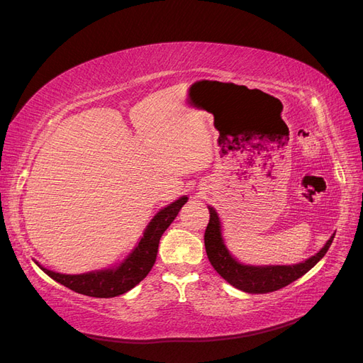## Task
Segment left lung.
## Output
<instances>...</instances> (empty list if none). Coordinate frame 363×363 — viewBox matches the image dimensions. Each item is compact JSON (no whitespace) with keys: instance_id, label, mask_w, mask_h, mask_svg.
<instances>
[{"instance_id":"obj_1","label":"left lung","mask_w":363,"mask_h":363,"mask_svg":"<svg viewBox=\"0 0 363 363\" xmlns=\"http://www.w3.org/2000/svg\"><path fill=\"white\" fill-rule=\"evenodd\" d=\"M211 219L204 233V245L207 257L211 260L215 271L232 286L248 294H268L279 291L289 283L300 279L320 262L327 250L330 248L335 235L327 240L325 245L307 260L296 265H269V267H252L239 263L227 250L221 235L218 213L213 207L208 206Z\"/></svg>"}]
</instances>
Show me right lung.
I'll return each mask as SVG.
<instances>
[{"mask_svg":"<svg viewBox=\"0 0 363 363\" xmlns=\"http://www.w3.org/2000/svg\"><path fill=\"white\" fill-rule=\"evenodd\" d=\"M188 201V196H182L177 201L171 203L169 206L163 207L162 211L151 219V223L147 225L144 236L140 238L136 248L130 252L127 259L116 268L92 271L86 274H60L54 272L47 268L38 267L48 274V276L59 281L63 286L69 288L79 294L95 296V298H112L121 294H125L131 288H135L147 277V274L151 271L157 257L159 240L164 233L171 223L179 215L180 208Z\"/></svg>","mask_w":363,"mask_h":363,"instance_id":"1","label":"right lung"}]
</instances>
